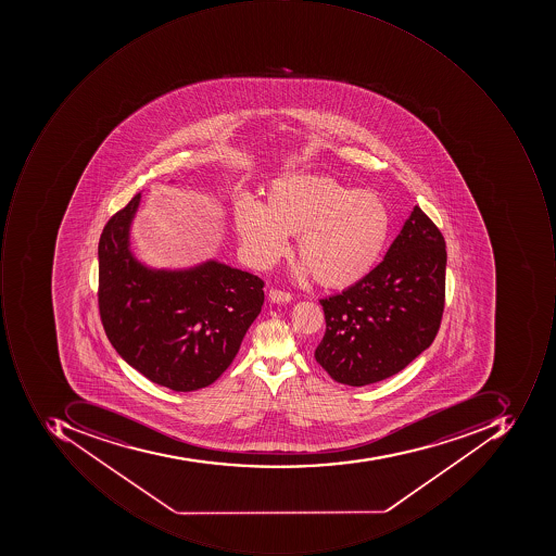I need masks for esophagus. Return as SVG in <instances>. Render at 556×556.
<instances>
[{
	"label": "esophagus",
	"instance_id": "esophagus-1",
	"mask_svg": "<svg viewBox=\"0 0 556 556\" xmlns=\"http://www.w3.org/2000/svg\"><path fill=\"white\" fill-rule=\"evenodd\" d=\"M269 299L273 302H277V304H283V302L292 301V294H289V292L279 291V289H270Z\"/></svg>",
	"mask_w": 556,
	"mask_h": 556
}]
</instances>
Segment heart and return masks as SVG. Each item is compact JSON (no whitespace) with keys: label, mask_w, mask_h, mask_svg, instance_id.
<instances>
[{"label":"heart","mask_w":556,"mask_h":556,"mask_svg":"<svg viewBox=\"0 0 556 556\" xmlns=\"http://www.w3.org/2000/svg\"><path fill=\"white\" fill-rule=\"evenodd\" d=\"M264 202L240 199L233 227L243 251L267 267L298 236L299 274H313L326 289H348L381 262L391 236V214L378 193L351 190L323 175H289L265 187Z\"/></svg>","instance_id":"b5f03b06"}]
</instances>
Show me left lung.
I'll use <instances>...</instances> for the list:
<instances>
[{
	"label": "left lung",
	"instance_id": "1",
	"mask_svg": "<svg viewBox=\"0 0 556 556\" xmlns=\"http://www.w3.org/2000/svg\"><path fill=\"white\" fill-rule=\"evenodd\" d=\"M446 242L416 205L384 261L342 294L320 299L326 334L314 357L341 384H372L434 341L446 291Z\"/></svg>",
	"mask_w": 556,
	"mask_h": 556
}]
</instances>
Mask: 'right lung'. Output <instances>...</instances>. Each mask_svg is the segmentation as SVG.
<instances>
[{
  "label": "right lung",
  "instance_id": "1",
  "mask_svg": "<svg viewBox=\"0 0 556 556\" xmlns=\"http://www.w3.org/2000/svg\"><path fill=\"white\" fill-rule=\"evenodd\" d=\"M140 193L106 222L99 242V311L125 363L172 391L205 388L232 364L264 304V280L208 261L153 270L130 252Z\"/></svg>",
  "mask_w": 556,
  "mask_h": 556
}]
</instances>
